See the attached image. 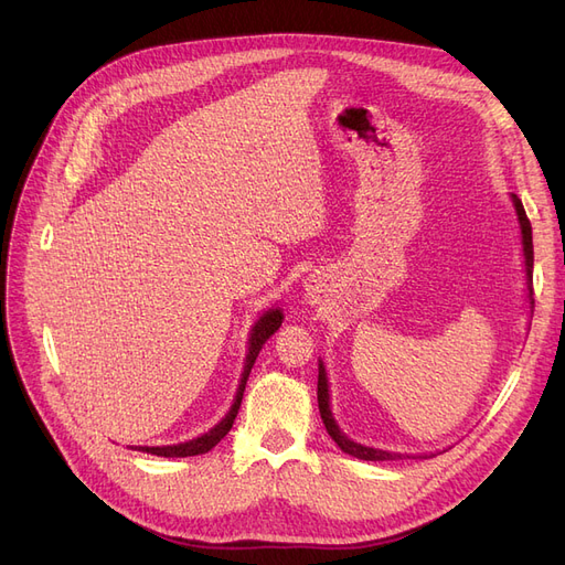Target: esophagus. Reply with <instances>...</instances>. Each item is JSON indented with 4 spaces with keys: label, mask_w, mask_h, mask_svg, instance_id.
I'll use <instances>...</instances> for the list:
<instances>
[{
    "label": "esophagus",
    "mask_w": 565,
    "mask_h": 565,
    "mask_svg": "<svg viewBox=\"0 0 565 565\" xmlns=\"http://www.w3.org/2000/svg\"><path fill=\"white\" fill-rule=\"evenodd\" d=\"M320 292H322V289H320V280L313 276L309 282H306V297H309L311 301H318V299H320Z\"/></svg>",
    "instance_id": "34e87169"
}]
</instances>
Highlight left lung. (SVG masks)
<instances>
[{"instance_id":"1","label":"left lung","mask_w":565,"mask_h":565,"mask_svg":"<svg viewBox=\"0 0 565 565\" xmlns=\"http://www.w3.org/2000/svg\"><path fill=\"white\" fill-rule=\"evenodd\" d=\"M511 204H514L516 221H519V231H521V249H523V270H525V299L533 309V228H530V221L525 216V210L521 200L511 193ZM318 407H320V417L324 429H328L330 438L341 448V452H347L355 459H367V461H384V459H403V457H434V452H422V455H409V452H391L382 448H372L363 446V443H355L349 438L344 431L339 429V424L332 415V405H330V380H328V370H324L322 358L318 361Z\"/></svg>"}]
</instances>
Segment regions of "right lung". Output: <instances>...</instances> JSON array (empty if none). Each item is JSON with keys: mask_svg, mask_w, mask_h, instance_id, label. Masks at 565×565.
Listing matches in <instances>:
<instances>
[{"mask_svg": "<svg viewBox=\"0 0 565 565\" xmlns=\"http://www.w3.org/2000/svg\"><path fill=\"white\" fill-rule=\"evenodd\" d=\"M282 320H285V316L280 311V306H276V309H266L259 318L254 320L252 330H249V339H247V355H245V365H243V374H241V384H237L233 405L228 407V413L221 417V422L212 426L210 431H204L198 438H191L185 443H174V446H134V448L129 446V448L148 452V455H158V457H193V455L210 452L216 446V443L231 431V426L237 417V409H241L243 393H245V386H247V380H249V372L254 367L256 355H259V351L264 349V344L270 339V334L280 328Z\"/></svg>", "mask_w": 565, "mask_h": 565, "instance_id": "right-lung-1", "label": "right lung"}]
</instances>
